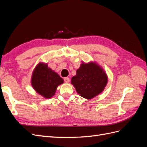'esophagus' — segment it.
<instances>
[{"instance_id": "1", "label": "esophagus", "mask_w": 147, "mask_h": 147, "mask_svg": "<svg viewBox=\"0 0 147 147\" xmlns=\"http://www.w3.org/2000/svg\"><path fill=\"white\" fill-rule=\"evenodd\" d=\"M64 82H65V83H69V82H70V79H69L68 77H65V78H64Z\"/></svg>"}]
</instances>
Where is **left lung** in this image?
Returning a JSON list of instances; mask_svg holds the SVG:
<instances>
[{"mask_svg": "<svg viewBox=\"0 0 147 147\" xmlns=\"http://www.w3.org/2000/svg\"><path fill=\"white\" fill-rule=\"evenodd\" d=\"M82 63L76 75L71 79V84L80 96L90 100L103 92L108 83V76L96 61Z\"/></svg>", "mask_w": 147, "mask_h": 147, "instance_id": "1", "label": "left lung"}]
</instances>
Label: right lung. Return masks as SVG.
I'll use <instances>...</instances> for the list:
<instances>
[{"label":"right lung","mask_w":147,"mask_h":147,"mask_svg":"<svg viewBox=\"0 0 147 147\" xmlns=\"http://www.w3.org/2000/svg\"><path fill=\"white\" fill-rule=\"evenodd\" d=\"M64 83L58 74L48 66V64L40 62L34 68L30 79L34 90L45 99L55 96L57 86Z\"/></svg>","instance_id":"right-lung-1"}]
</instances>
